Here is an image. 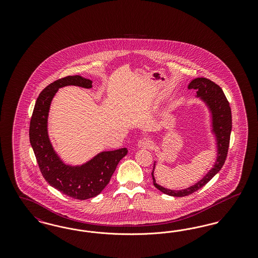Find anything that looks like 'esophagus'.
I'll use <instances>...</instances> for the list:
<instances>
[{
	"instance_id": "1",
	"label": "esophagus",
	"mask_w": 258,
	"mask_h": 258,
	"mask_svg": "<svg viewBox=\"0 0 258 258\" xmlns=\"http://www.w3.org/2000/svg\"><path fill=\"white\" fill-rule=\"evenodd\" d=\"M138 147L141 149H150L153 147V142L148 138H142L138 141Z\"/></svg>"
}]
</instances>
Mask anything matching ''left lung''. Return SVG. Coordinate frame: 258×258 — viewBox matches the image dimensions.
<instances>
[{
  "instance_id": "8db88e82",
  "label": "left lung",
  "mask_w": 258,
  "mask_h": 258,
  "mask_svg": "<svg viewBox=\"0 0 258 258\" xmlns=\"http://www.w3.org/2000/svg\"><path fill=\"white\" fill-rule=\"evenodd\" d=\"M188 89L197 90V97L200 98L206 106L208 107L211 120H212V134L215 135L216 145H217V160L215 161L213 167L208 173L197 184L190 185L184 189H169L163 187L156 183L154 176V170L156 167V161L154 163V168L152 172L153 184L161 192L170 196V197H182L189 196L195 191L204 186L221 169L224 164L230 141V134L232 128V116L229 102L221 87L211 81L210 79L204 77H198L190 81L187 86Z\"/></svg>"
}]
</instances>
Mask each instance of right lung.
Wrapping results in <instances>:
<instances>
[{
    "mask_svg": "<svg viewBox=\"0 0 258 258\" xmlns=\"http://www.w3.org/2000/svg\"><path fill=\"white\" fill-rule=\"evenodd\" d=\"M93 81L80 75L67 76L54 81L39 94L30 122V143L38 167L54 188L74 199L85 200L97 197L110 181L119 161L127 154L126 148L101 152L81 165L66 164L50 142L47 120L51 101L64 86L92 88Z\"/></svg>",
    "mask_w": 258,
    "mask_h": 258,
    "instance_id": "right-lung-1",
    "label": "right lung"
}]
</instances>
